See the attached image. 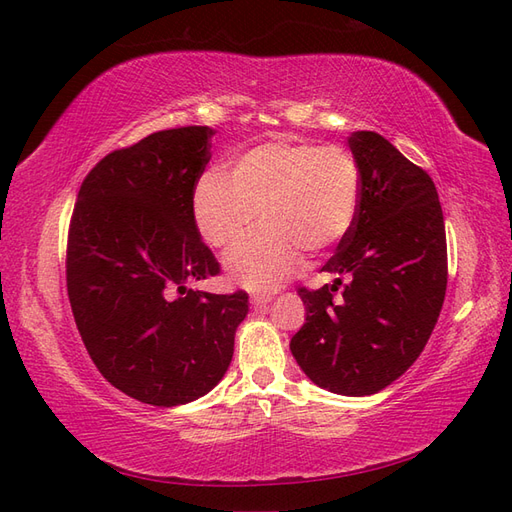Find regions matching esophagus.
I'll list each match as a JSON object with an SVG mask.
<instances>
[{"label": "esophagus", "instance_id": "34e87169", "mask_svg": "<svg viewBox=\"0 0 512 512\" xmlns=\"http://www.w3.org/2000/svg\"><path fill=\"white\" fill-rule=\"evenodd\" d=\"M250 303H252L254 309H262V307H267L271 303V297H269V294H252Z\"/></svg>", "mask_w": 512, "mask_h": 512}]
</instances>
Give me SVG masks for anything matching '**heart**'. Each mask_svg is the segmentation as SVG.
<instances>
[{
  "label": "heart",
  "mask_w": 512,
  "mask_h": 512,
  "mask_svg": "<svg viewBox=\"0 0 512 512\" xmlns=\"http://www.w3.org/2000/svg\"><path fill=\"white\" fill-rule=\"evenodd\" d=\"M361 200V173L339 145L271 141L239 156L230 177L209 170L194 185L192 218L211 247H230L228 280L275 290L301 265V250L324 252L342 241Z\"/></svg>",
  "instance_id": "obj_1"
}]
</instances>
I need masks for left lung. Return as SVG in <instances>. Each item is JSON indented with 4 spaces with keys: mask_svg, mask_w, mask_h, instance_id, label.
Returning a JSON list of instances; mask_svg holds the SVG:
<instances>
[{
    "mask_svg": "<svg viewBox=\"0 0 512 512\" xmlns=\"http://www.w3.org/2000/svg\"><path fill=\"white\" fill-rule=\"evenodd\" d=\"M348 147L361 173L359 211L322 267L335 282L299 288L307 318L290 350L314 384L361 397L395 382L423 352L448 262L438 190L425 170L376 132L350 134Z\"/></svg>",
    "mask_w": 512,
    "mask_h": 512,
    "instance_id": "1",
    "label": "left lung"
}]
</instances>
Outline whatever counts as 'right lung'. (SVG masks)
Wrapping results in <instances>:
<instances>
[{"mask_svg": "<svg viewBox=\"0 0 512 512\" xmlns=\"http://www.w3.org/2000/svg\"><path fill=\"white\" fill-rule=\"evenodd\" d=\"M207 126L153 132L85 177L66 250L68 297L83 344L115 389L179 406L222 380L247 316V292L188 284L220 273L192 218L211 160Z\"/></svg>", "mask_w": 512, "mask_h": 512, "instance_id": "right-lung-1", "label": "right lung"}]
</instances>
